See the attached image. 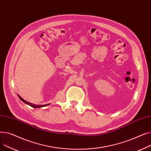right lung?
I'll return each mask as SVG.
<instances>
[{"label":"right lung","instance_id":"obj_1","mask_svg":"<svg viewBox=\"0 0 151 151\" xmlns=\"http://www.w3.org/2000/svg\"><path fill=\"white\" fill-rule=\"evenodd\" d=\"M18 97H19V98L21 99V100H22L24 103H25L26 104H27V105H30V106H32V107H33V108H42V107H44V106H47V105H50V104H46V105H35V104H31V103H29V102H28V101H26V100H24L22 98H21L19 95H18Z\"/></svg>","mask_w":151,"mask_h":151}]
</instances>
